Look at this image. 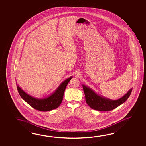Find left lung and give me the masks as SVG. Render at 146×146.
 Here are the masks:
<instances>
[{"label": "left lung", "instance_id": "obj_1", "mask_svg": "<svg viewBox=\"0 0 146 146\" xmlns=\"http://www.w3.org/2000/svg\"><path fill=\"white\" fill-rule=\"evenodd\" d=\"M84 93L86 97V101L90 108L95 110L101 111L112 110L119 105L124 103L129 98L131 93L132 88L130 89L126 94L118 100H112L104 98L97 95L92 90L83 85Z\"/></svg>", "mask_w": 146, "mask_h": 146}]
</instances>
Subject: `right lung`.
<instances>
[{
  "instance_id": "1",
  "label": "right lung",
  "mask_w": 146,
  "mask_h": 146,
  "mask_svg": "<svg viewBox=\"0 0 146 146\" xmlns=\"http://www.w3.org/2000/svg\"><path fill=\"white\" fill-rule=\"evenodd\" d=\"M70 77L60 84L54 93L48 98L38 99L29 96L17 86V90L21 98L35 110L41 111H48L58 108L62 102L64 94L67 84L72 79Z\"/></svg>"
}]
</instances>
